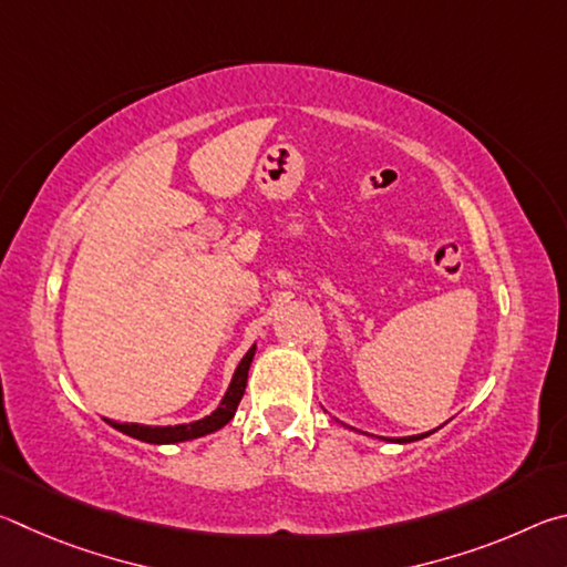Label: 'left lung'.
<instances>
[{
    "label": "left lung",
    "instance_id": "left-lung-1",
    "mask_svg": "<svg viewBox=\"0 0 567 567\" xmlns=\"http://www.w3.org/2000/svg\"><path fill=\"white\" fill-rule=\"evenodd\" d=\"M344 427H348V425H344ZM352 430V427H350ZM437 430V427H435ZM435 430H430V433H422V435H410V437H380V440H385V443H415V440H422V437H427V435H433L435 433ZM364 435H368V433H364Z\"/></svg>",
    "mask_w": 567,
    "mask_h": 567
}]
</instances>
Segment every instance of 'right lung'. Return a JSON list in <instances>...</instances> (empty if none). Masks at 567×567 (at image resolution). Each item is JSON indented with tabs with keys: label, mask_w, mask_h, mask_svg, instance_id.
Returning <instances> with one entry per match:
<instances>
[{
	"label": "right lung",
	"mask_w": 567,
	"mask_h": 567,
	"mask_svg": "<svg viewBox=\"0 0 567 567\" xmlns=\"http://www.w3.org/2000/svg\"><path fill=\"white\" fill-rule=\"evenodd\" d=\"M255 350L257 344H252V348L245 352V358L239 360L235 375L229 380V388L223 395V400H219V405L203 420L179 422V425H140V422H114V420H107V422L114 430H120V433L130 435L134 440H142V443H150V445H175V443H187V440H195V437H205L209 433H217L219 427H225L227 422L235 417L239 400L245 395L247 372H249V364H252Z\"/></svg>",
	"instance_id": "right-lung-1"
}]
</instances>
